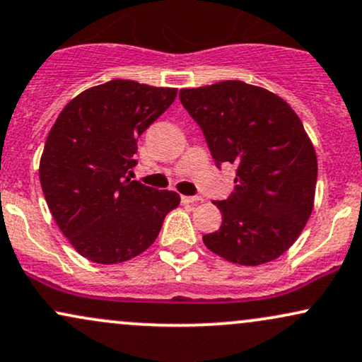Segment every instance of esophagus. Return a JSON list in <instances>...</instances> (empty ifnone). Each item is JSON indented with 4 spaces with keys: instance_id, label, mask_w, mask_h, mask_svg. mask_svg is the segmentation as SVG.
Listing matches in <instances>:
<instances>
[{
    "instance_id": "esophagus-1",
    "label": "esophagus",
    "mask_w": 362,
    "mask_h": 362,
    "mask_svg": "<svg viewBox=\"0 0 362 362\" xmlns=\"http://www.w3.org/2000/svg\"><path fill=\"white\" fill-rule=\"evenodd\" d=\"M202 200L204 199L200 195H182V204H199Z\"/></svg>"
}]
</instances>
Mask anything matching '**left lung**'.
Masks as SVG:
<instances>
[{"instance_id": "obj_1", "label": "left lung", "mask_w": 362, "mask_h": 362, "mask_svg": "<svg viewBox=\"0 0 362 362\" xmlns=\"http://www.w3.org/2000/svg\"><path fill=\"white\" fill-rule=\"evenodd\" d=\"M182 106L202 129L212 158L236 165L234 192L204 245L221 258L256 267L297 241L312 214L317 156L295 111L269 90L241 81L182 89Z\"/></svg>"}]
</instances>
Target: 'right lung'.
Listing matches in <instances>:
<instances>
[{"instance_id": "obj_1", "label": "right lung", "mask_w": 362, "mask_h": 362, "mask_svg": "<svg viewBox=\"0 0 362 362\" xmlns=\"http://www.w3.org/2000/svg\"><path fill=\"white\" fill-rule=\"evenodd\" d=\"M177 89L115 79L64 107L43 148L40 184L57 226L93 263L148 250L180 195L129 180L138 138L175 101Z\"/></svg>"}]
</instances>
